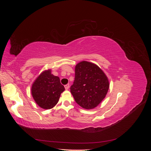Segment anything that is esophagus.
<instances>
[{
	"label": "esophagus",
	"instance_id": "34e87169",
	"mask_svg": "<svg viewBox=\"0 0 151 151\" xmlns=\"http://www.w3.org/2000/svg\"><path fill=\"white\" fill-rule=\"evenodd\" d=\"M68 88H69V84H67L65 85V89L66 90L68 89Z\"/></svg>",
	"mask_w": 151,
	"mask_h": 151
}]
</instances>
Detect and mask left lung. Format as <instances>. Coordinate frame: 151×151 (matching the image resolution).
Returning a JSON list of instances; mask_svg holds the SVG:
<instances>
[{
    "mask_svg": "<svg viewBox=\"0 0 151 151\" xmlns=\"http://www.w3.org/2000/svg\"><path fill=\"white\" fill-rule=\"evenodd\" d=\"M109 85L101 68L94 63L83 61L76 65L75 79L70 89L76 102L83 108L90 109L104 99Z\"/></svg>",
    "mask_w": 151,
    "mask_h": 151,
    "instance_id": "1",
    "label": "left lung"
}]
</instances>
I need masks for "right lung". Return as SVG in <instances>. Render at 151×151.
Here are the masks:
<instances>
[{
	"label": "right lung",
	"mask_w": 151,
	"mask_h": 151,
	"mask_svg": "<svg viewBox=\"0 0 151 151\" xmlns=\"http://www.w3.org/2000/svg\"><path fill=\"white\" fill-rule=\"evenodd\" d=\"M64 90L59 77L48 70L42 72L35 80L31 88V94L40 107L50 109L57 104Z\"/></svg>",
	"instance_id": "right-lung-1"
}]
</instances>
